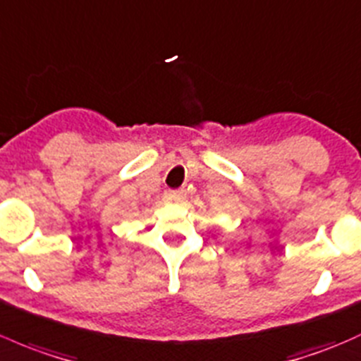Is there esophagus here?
Segmentation results:
<instances>
[{"label":"esophagus","instance_id":"34e87169","mask_svg":"<svg viewBox=\"0 0 361 361\" xmlns=\"http://www.w3.org/2000/svg\"><path fill=\"white\" fill-rule=\"evenodd\" d=\"M185 195V190H171L166 193V197H168V200H171V202H178V200L183 199Z\"/></svg>","mask_w":361,"mask_h":361}]
</instances>
